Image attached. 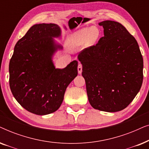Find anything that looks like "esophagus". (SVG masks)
I'll list each match as a JSON object with an SVG mask.
<instances>
[{
    "label": "esophagus",
    "mask_w": 149,
    "mask_h": 149,
    "mask_svg": "<svg viewBox=\"0 0 149 149\" xmlns=\"http://www.w3.org/2000/svg\"><path fill=\"white\" fill-rule=\"evenodd\" d=\"M77 69H78L79 74H81V72H82V65H81V64H79L78 65V68H77Z\"/></svg>",
    "instance_id": "obj_1"
}]
</instances>
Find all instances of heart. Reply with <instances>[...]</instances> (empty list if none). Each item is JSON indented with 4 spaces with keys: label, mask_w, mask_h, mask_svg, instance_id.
Listing matches in <instances>:
<instances>
[{
    "label": "heart",
    "mask_w": 149,
    "mask_h": 149,
    "mask_svg": "<svg viewBox=\"0 0 149 149\" xmlns=\"http://www.w3.org/2000/svg\"><path fill=\"white\" fill-rule=\"evenodd\" d=\"M100 34V30L95 26L81 28L68 36L66 45L70 49L83 48L93 43L98 38Z\"/></svg>",
    "instance_id": "b5f03b06"
}]
</instances>
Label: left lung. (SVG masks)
Instances as JSON below:
<instances>
[{
  "mask_svg": "<svg viewBox=\"0 0 149 149\" xmlns=\"http://www.w3.org/2000/svg\"><path fill=\"white\" fill-rule=\"evenodd\" d=\"M104 36L78 56L83 66L89 103L93 109L114 113L125 109L139 92L143 58L135 38L119 22L99 23Z\"/></svg>",
  "mask_w": 149,
  "mask_h": 149,
  "instance_id": "1",
  "label": "left lung"
}]
</instances>
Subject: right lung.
Masks as SVG:
<instances>
[{"instance_id": "1", "label": "right lung", "mask_w": 149, "mask_h": 149, "mask_svg": "<svg viewBox=\"0 0 149 149\" xmlns=\"http://www.w3.org/2000/svg\"><path fill=\"white\" fill-rule=\"evenodd\" d=\"M56 24L32 26L14 47L9 62V85L17 102L30 113L45 115L62 104L68 85L78 74V62L64 68H56L53 56L62 46L54 40L61 38Z\"/></svg>"}]
</instances>
